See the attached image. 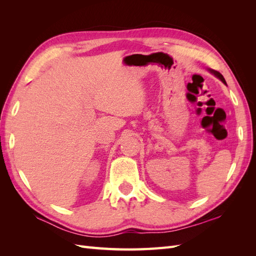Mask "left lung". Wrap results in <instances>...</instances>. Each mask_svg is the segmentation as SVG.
Masks as SVG:
<instances>
[{
    "mask_svg": "<svg viewBox=\"0 0 256 256\" xmlns=\"http://www.w3.org/2000/svg\"><path fill=\"white\" fill-rule=\"evenodd\" d=\"M214 74H216V76H218V78L223 82V83H226V80H224V78H223V76L220 74V72H214V70H210Z\"/></svg>",
    "mask_w": 256,
    "mask_h": 256,
    "instance_id": "8db88e82",
    "label": "left lung"
}]
</instances>
